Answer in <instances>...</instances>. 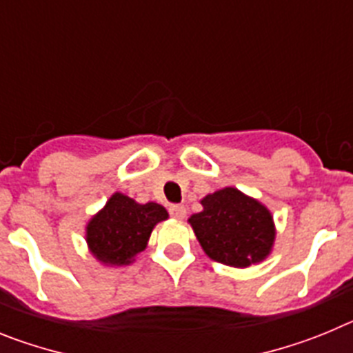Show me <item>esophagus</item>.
<instances>
[{"mask_svg":"<svg viewBox=\"0 0 353 353\" xmlns=\"http://www.w3.org/2000/svg\"><path fill=\"white\" fill-rule=\"evenodd\" d=\"M187 214L185 207L183 205H171L170 207V215L171 217H174V219H183Z\"/></svg>","mask_w":353,"mask_h":353,"instance_id":"1","label":"esophagus"}]
</instances>
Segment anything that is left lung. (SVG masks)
<instances>
[{"mask_svg": "<svg viewBox=\"0 0 353 353\" xmlns=\"http://www.w3.org/2000/svg\"><path fill=\"white\" fill-rule=\"evenodd\" d=\"M201 205L203 210L189 223L212 260L244 269L269 256L276 230L260 201L226 187L205 196Z\"/></svg>", "mask_w": 353, "mask_h": 353, "instance_id": "obj_1", "label": "left lung"}]
</instances>
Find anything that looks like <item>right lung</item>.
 <instances>
[{
    "mask_svg": "<svg viewBox=\"0 0 353 353\" xmlns=\"http://www.w3.org/2000/svg\"><path fill=\"white\" fill-rule=\"evenodd\" d=\"M164 219L168 212L159 203L139 205L129 196L114 192L86 226V242L102 263L129 265L146 248L155 224Z\"/></svg>",
    "mask_w": 353,
    "mask_h": 353,
    "instance_id": "right-lung-1",
    "label": "right lung"
}]
</instances>
